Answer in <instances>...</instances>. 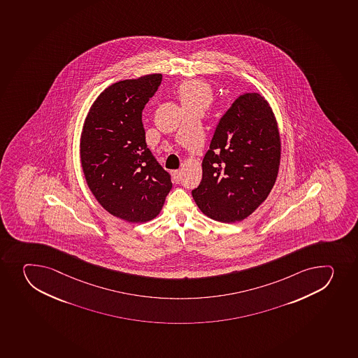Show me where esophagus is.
Listing matches in <instances>:
<instances>
[{"instance_id":"obj_1","label":"esophagus","mask_w":358,"mask_h":358,"mask_svg":"<svg viewBox=\"0 0 358 358\" xmlns=\"http://www.w3.org/2000/svg\"><path fill=\"white\" fill-rule=\"evenodd\" d=\"M171 176H173L175 183H180V181H181V170H173V171H171Z\"/></svg>"}]
</instances>
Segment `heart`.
Segmentation results:
<instances>
[{"label":"heart","mask_w":358,"mask_h":358,"mask_svg":"<svg viewBox=\"0 0 358 358\" xmlns=\"http://www.w3.org/2000/svg\"><path fill=\"white\" fill-rule=\"evenodd\" d=\"M178 98L183 106L194 105V103H208L213 99V90L206 82L192 79L181 83L177 90Z\"/></svg>","instance_id":"b5f03b06"}]
</instances>
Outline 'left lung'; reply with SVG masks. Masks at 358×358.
<instances>
[{"label":"left lung","instance_id":"obj_1","mask_svg":"<svg viewBox=\"0 0 358 358\" xmlns=\"http://www.w3.org/2000/svg\"><path fill=\"white\" fill-rule=\"evenodd\" d=\"M281 157L279 128L259 93H245L217 126L202 162V181L192 190L211 220L236 223L258 209L275 183Z\"/></svg>","mask_w":358,"mask_h":358}]
</instances>
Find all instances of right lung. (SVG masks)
<instances>
[{
    "mask_svg": "<svg viewBox=\"0 0 358 358\" xmlns=\"http://www.w3.org/2000/svg\"><path fill=\"white\" fill-rule=\"evenodd\" d=\"M162 82L161 73L114 83L90 108L80 136V162L90 190L110 215L145 223L159 215L169 173L147 148L142 110Z\"/></svg>",
    "mask_w": 358,
    "mask_h": 358,
    "instance_id": "add662e5",
    "label": "right lung"
}]
</instances>
